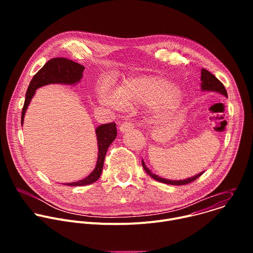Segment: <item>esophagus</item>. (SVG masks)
<instances>
[{"label":"esophagus","mask_w":253,"mask_h":253,"mask_svg":"<svg viewBox=\"0 0 253 253\" xmlns=\"http://www.w3.org/2000/svg\"><path fill=\"white\" fill-rule=\"evenodd\" d=\"M133 128H134V126H133V124H132V123H130V122H124L123 124H121V125H120L119 130H120V132L125 133V132H128V131L132 130Z\"/></svg>","instance_id":"1"}]
</instances>
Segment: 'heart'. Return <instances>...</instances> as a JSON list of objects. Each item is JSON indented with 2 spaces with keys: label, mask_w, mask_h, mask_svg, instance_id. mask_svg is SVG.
<instances>
[{
  "label": "heart",
  "mask_w": 253,
  "mask_h": 253,
  "mask_svg": "<svg viewBox=\"0 0 253 253\" xmlns=\"http://www.w3.org/2000/svg\"><path fill=\"white\" fill-rule=\"evenodd\" d=\"M100 101L118 108L149 104L155 113L170 111L182 100V91L164 78L154 75H140L129 78L113 94L107 87L99 92Z\"/></svg>",
  "instance_id": "heart-1"
}]
</instances>
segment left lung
Instances as JSON below:
<instances>
[{
	"label": "left lung",
	"instance_id": "left-lung-1",
	"mask_svg": "<svg viewBox=\"0 0 253 253\" xmlns=\"http://www.w3.org/2000/svg\"><path fill=\"white\" fill-rule=\"evenodd\" d=\"M201 90L202 91H212V92H217L219 94H222L223 96L227 97V92H226V89L225 87L223 86V84L216 78L213 74H211L209 71H207L206 69H202L201 70ZM142 165H143V168L144 170H145L147 172L148 175H150L153 179L157 180V181L159 182H162V183H166V184H171V185H184V184H188L192 181H194V180H196L198 177H200L203 172H200L198 174H196L195 176H192V177H189L187 179H184V180H169V179H166V178H162L154 173H152L150 171L149 168H147V166L145 165V162L143 161L142 159Z\"/></svg>",
	"mask_w": 253,
	"mask_h": 253
}]
</instances>
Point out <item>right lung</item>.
I'll list each match as a JSON object with an SVG mask.
<instances>
[{"mask_svg":"<svg viewBox=\"0 0 253 253\" xmlns=\"http://www.w3.org/2000/svg\"><path fill=\"white\" fill-rule=\"evenodd\" d=\"M84 70H85L84 66L76 62L68 60L66 58H54L49 60L43 66V68H41L38 71V73L33 77L32 81L30 82V85L26 93V100L22 110L21 124L23 125L24 123L25 113L28 109V106L32 98L36 93V90L42 86H46L49 84L76 85L81 81ZM95 132H96L97 144H98V158H97V163L94 170L86 178L79 180V181H76V182L66 183V185H69V186L88 185L97 181V180L100 178L108 147L110 146V144L115 140L117 136L116 124L112 122V123L100 125L96 128Z\"/></svg>","mask_w":253,"mask_h":253,"instance_id":"1","label":"right lung"}]
</instances>
